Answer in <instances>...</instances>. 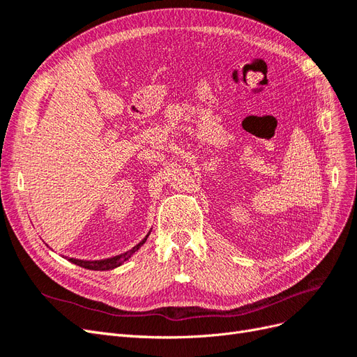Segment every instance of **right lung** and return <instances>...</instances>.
I'll list each match as a JSON object with an SVG mask.
<instances>
[{
    "label": "right lung",
    "mask_w": 357,
    "mask_h": 357,
    "mask_svg": "<svg viewBox=\"0 0 357 357\" xmlns=\"http://www.w3.org/2000/svg\"><path fill=\"white\" fill-rule=\"evenodd\" d=\"M149 235H150V232L146 235V238H143L135 247H132L131 250H128V252H125L122 255H117V256H113V257H109V259H101V261H80V259H74V257L68 259V261L75 264V265L82 266V268L92 269V271H109V269H114L117 266L123 265L128 261V259L131 257L138 250V248L146 243Z\"/></svg>",
    "instance_id": "obj_1"
}]
</instances>
